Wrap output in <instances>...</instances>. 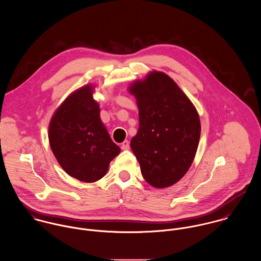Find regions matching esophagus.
<instances>
[{
	"label": "esophagus",
	"instance_id": "esophagus-1",
	"mask_svg": "<svg viewBox=\"0 0 261 261\" xmlns=\"http://www.w3.org/2000/svg\"><path fill=\"white\" fill-rule=\"evenodd\" d=\"M129 149V143L128 141H124L122 144H121V149L125 150V149Z\"/></svg>",
	"mask_w": 261,
	"mask_h": 261
}]
</instances>
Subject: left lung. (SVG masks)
I'll return each instance as SVG.
<instances>
[{
    "label": "left lung",
    "mask_w": 261,
    "mask_h": 261,
    "mask_svg": "<svg viewBox=\"0 0 261 261\" xmlns=\"http://www.w3.org/2000/svg\"><path fill=\"white\" fill-rule=\"evenodd\" d=\"M137 98L140 126L130 141L144 179L150 186L177 183L195 158L201 133L198 112L175 81L151 72L129 89Z\"/></svg>",
    "instance_id": "1"
}]
</instances>
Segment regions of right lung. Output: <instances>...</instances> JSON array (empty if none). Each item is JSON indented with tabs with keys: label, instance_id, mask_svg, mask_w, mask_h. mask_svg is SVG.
Instances as JSON below:
<instances>
[{
	"label": "right lung",
	"instance_id": "1",
	"mask_svg": "<svg viewBox=\"0 0 261 261\" xmlns=\"http://www.w3.org/2000/svg\"><path fill=\"white\" fill-rule=\"evenodd\" d=\"M99 112L92 87L87 85L66 98L49 125L50 147L58 163L69 176L86 183L101 179L120 151Z\"/></svg>",
	"mask_w": 261,
	"mask_h": 261
}]
</instances>
